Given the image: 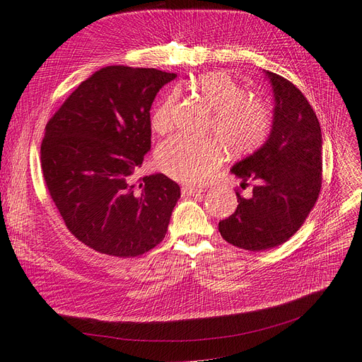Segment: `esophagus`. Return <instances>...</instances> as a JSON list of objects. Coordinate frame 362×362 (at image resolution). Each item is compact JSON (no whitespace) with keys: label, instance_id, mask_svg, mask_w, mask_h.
I'll return each instance as SVG.
<instances>
[{"label":"esophagus","instance_id":"34e87169","mask_svg":"<svg viewBox=\"0 0 362 362\" xmlns=\"http://www.w3.org/2000/svg\"><path fill=\"white\" fill-rule=\"evenodd\" d=\"M204 192L202 187H197V186H185L182 187V194L186 197H195Z\"/></svg>","mask_w":362,"mask_h":362}]
</instances>
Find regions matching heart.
<instances>
[{"instance_id": "b5f03b06", "label": "heart", "mask_w": 362, "mask_h": 362, "mask_svg": "<svg viewBox=\"0 0 362 362\" xmlns=\"http://www.w3.org/2000/svg\"><path fill=\"white\" fill-rule=\"evenodd\" d=\"M194 89L214 110V132L233 152L255 149L267 138L272 114L262 101L246 97L242 86L226 71H208L192 82ZM177 93L171 92L152 114V127L165 133L173 126ZM224 158L223 149L211 141L175 136L157 149V164L163 173L185 183H199L213 175Z\"/></svg>"}]
</instances>
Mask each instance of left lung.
Returning a JSON list of instances; mask_svg holds the SVG:
<instances>
[{"label": "left lung", "instance_id": "8db88e82", "mask_svg": "<svg viewBox=\"0 0 362 362\" xmlns=\"http://www.w3.org/2000/svg\"><path fill=\"white\" fill-rule=\"evenodd\" d=\"M273 90L270 135L230 171L245 183L257 180L250 199L239 192L236 211L218 223L224 240L248 251H265L292 238L318 198L322 138L303 93L288 79L262 70Z\"/></svg>", "mask_w": 362, "mask_h": 362}]
</instances>
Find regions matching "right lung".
Here are the masks:
<instances>
[{
	"instance_id": "obj_1",
	"label": "right lung",
	"mask_w": 362,
	"mask_h": 362,
	"mask_svg": "<svg viewBox=\"0 0 362 362\" xmlns=\"http://www.w3.org/2000/svg\"><path fill=\"white\" fill-rule=\"evenodd\" d=\"M177 74L107 66L49 119L42 173L67 229L97 252L138 257L165 236L180 187L163 173L133 182L151 149L149 110Z\"/></svg>"
}]
</instances>
